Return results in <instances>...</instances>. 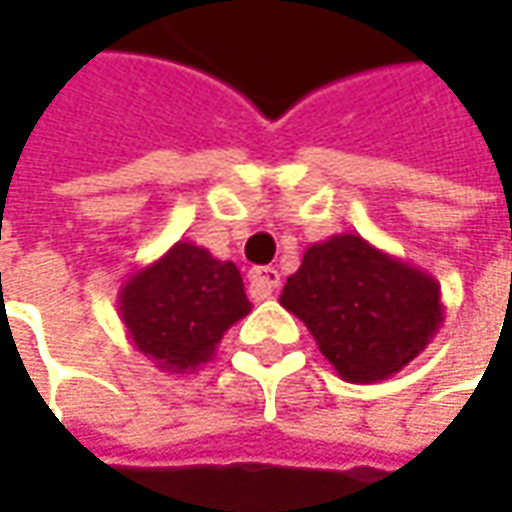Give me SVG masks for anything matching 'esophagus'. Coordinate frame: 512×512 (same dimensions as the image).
<instances>
[{"label":"esophagus","instance_id":"obj_1","mask_svg":"<svg viewBox=\"0 0 512 512\" xmlns=\"http://www.w3.org/2000/svg\"><path fill=\"white\" fill-rule=\"evenodd\" d=\"M276 287H279L276 267H253L250 270V296L253 299H270Z\"/></svg>","mask_w":512,"mask_h":512}]
</instances>
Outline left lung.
<instances>
[{"instance_id":"obj_1","label":"left lung","mask_w":512,"mask_h":512,"mask_svg":"<svg viewBox=\"0 0 512 512\" xmlns=\"http://www.w3.org/2000/svg\"><path fill=\"white\" fill-rule=\"evenodd\" d=\"M279 305L305 322L322 356L353 384L399 373L444 322L439 282L359 233L307 247Z\"/></svg>"}]
</instances>
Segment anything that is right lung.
<instances>
[{"label":"right lung","instance_id":"add662e5","mask_svg":"<svg viewBox=\"0 0 512 512\" xmlns=\"http://www.w3.org/2000/svg\"><path fill=\"white\" fill-rule=\"evenodd\" d=\"M119 313L133 347L162 373H193L213 359L227 327L250 313V302L233 262L176 242L119 287Z\"/></svg>","mask_w":512,"mask_h":512}]
</instances>
